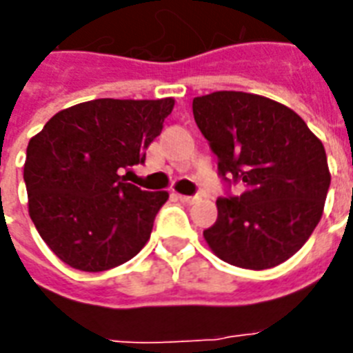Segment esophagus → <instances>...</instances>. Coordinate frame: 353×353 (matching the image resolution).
<instances>
[{"label":"esophagus","mask_w":353,"mask_h":353,"mask_svg":"<svg viewBox=\"0 0 353 353\" xmlns=\"http://www.w3.org/2000/svg\"><path fill=\"white\" fill-rule=\"evenodd\" d=\"M179 199L185 201V203H198L201 198H199V196H181V194H179Z\"/></svg>","instance_id":"esophagus-1"}]
</instances>
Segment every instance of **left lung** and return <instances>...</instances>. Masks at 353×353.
<instances>
[{"mask_svg": "<svg viewBox=\"0 0 353 353\" xmlns=\"http://www.w3.org/2000/svg\"><path fill=\"white\" fill-rule=\"evenodd\" d=\"M192 112L227 187L207 243L236 268L285 262L323 216L332 179L323 143L293 110L243 91L196 97ZM232 184L242 185L238 196Z\"/></svg>", "mask_w": 353, "mask_h": 353, "instance_id": "obj_1", "label": "left lung"}]
</instances>
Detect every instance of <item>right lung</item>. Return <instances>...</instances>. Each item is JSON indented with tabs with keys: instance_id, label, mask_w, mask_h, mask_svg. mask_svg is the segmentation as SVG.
I'll list each match as a JSON object with an SVG mask.
<instances>
[{
	"instance_id": "add662e5",
	"label": "right lung",
	"mask_w": 353,
	"mask_h": 353,
	"mask_svg": "<svg viewBox=\"0 0 353 353\" xmlns=\"http://www.w3.org/2000/svg\"><path fill=\"white\" fill-rule=\"evenodd\" d=\"M174 99H97L58 112L29 141L23 181L30 220L51 251L99 273L132 260L148 241L168 192H146L124 170L144 165Z\"/></svg>"
}]
</instances>
